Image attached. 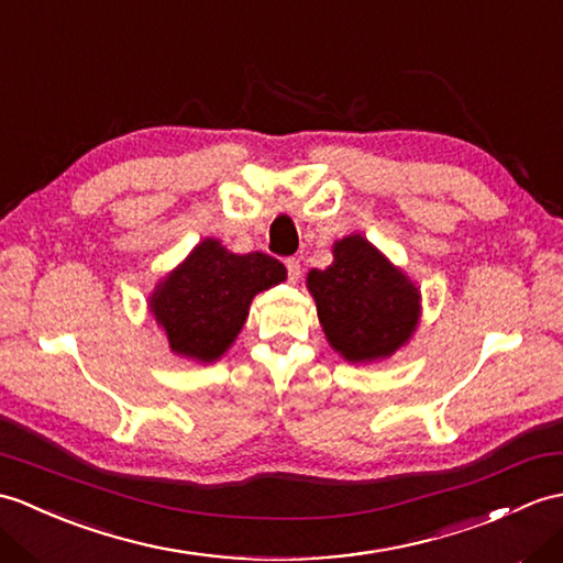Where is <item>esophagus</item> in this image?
I'll return each instance as SVG.
<instances>
[{
  "instance_id": "34e87169",
  "label": "esophagus",
  "mask_w": 563,
  "mask_h": 563,
  "mask_svg": "<svg viewBox=\"0 0 563 563\" xmlns=\"http://www.w3.org/2000/svg\"><path fill=\"white\" fill-rule=\"evenodd\" d=\"M285 266H287V280L295 285L299 280V276H302V264H299L297 258H287Z\"/></svg>"
}]
</instances>
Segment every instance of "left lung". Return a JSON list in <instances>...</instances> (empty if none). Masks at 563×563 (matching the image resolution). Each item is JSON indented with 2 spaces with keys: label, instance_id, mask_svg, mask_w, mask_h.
I'll return each mask as SVG.
<instances>
[{
  "label": "left lung",
  "instance_id": "left-lung-1",
  "mask_svg": "<svg viewBox=\"0 0 563 563\" xmlns=\"http://www.w3.org/2000/svg\"><path fill=\"white\" fill-rule=\"evenodd\" d=\"M307 290L325 341L350 364L396 355L422 317L420 287L357 232L333 242V264L311 268Z\"/></svg>",
  "mask_w": 563,
  "mask_h": 563
}]
</instances>
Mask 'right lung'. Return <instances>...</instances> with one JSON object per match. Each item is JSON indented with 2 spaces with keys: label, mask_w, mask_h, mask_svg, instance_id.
<instances>
[{
  "label": "right lung",
  "mask_w": 563,
  "mask_h": 563,
  "mask_svg": "<svg viewBox=\"0 0 563 563\" xmlns=\"http://www.w3.org/2000/svg\"><path fill=\"white\" fill-rule=\"evenodd\" d=\"M287 278L268 254H232L220 240L206 238L155 285L148 311L165 333L169 352L211 364L238 341L252 299Z\"/></svg>",
  "instance_id": "right-lung-1"
}]
</instances>
